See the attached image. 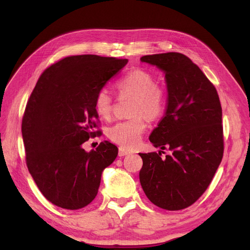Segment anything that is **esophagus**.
I'll list each match as a JSON object with an SVG mask.
<instances>
[{
	"instance_id": "obj_1",
	"label": "esophagus",
	"mask_w": 250,
	"mask_h": 250,
	"mask_svg": "<svg viewBox=\"0 0 250 250\" xmlns=\"http://www.w3.org/2000/svg\"><path fill=\"white\" fill-rule=\"evenodd\" d=\"M130 153H131V151H130V150H127V149L122 148V147H120V148H119V156H120V157L125 156V155H128V154H130Z\"/></svg>"
}]
</instances>
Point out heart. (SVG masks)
I'll return each instance as SVG.
<instances>
[{"label":"heart","instance_id":"b5f03b06","mask_svg":"<svg viewBox=\"0 0 250 250\" xmlns=\"http://www.w3.org/2000/svg\"><path fill=\"white\" fill-rule=\"evenodd\" d=\"M116 87L120 93L134 98L132 116L130 120L119 121L107 130L108 138L118 145L125 148H133L140 143L147 123L144 115L150 119L162 116L166 106V94L156 84L152 74L141 69L127 72L121 77ZM94 106L98 115L108 118L112 109V98L106 89H100L95 96Z\"/></svg>","mask_w":250,"mask_h":250}]
</instances>
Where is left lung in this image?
Returning <instances> with one entry per match:
<instances>
[{"mask_svg": "<svg viewBox=\"0 0 250 250\" xmlns=\"http://www.w3.org/2000/svg\"><path fill=\"white\" fill-rule=\"evenodd\" d=\"M164 72L167 108L149 140L161 150L139 153L141 186L156 207L183 209L206 192L223 156L222 108L215 86L192 60L176 52L145 55ZM165 148L171 151L162 159Z\"/></svg>", "mask_w": 250, "mask_h": 250, "instance_id": "1", "label": "left lung"}]
</instances>
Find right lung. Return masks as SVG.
<instances>
[{
	"label": "right lung",
	"mask_w": 250,
	"mask_h": 250,
	"mask_svg": "<svg viewBox=\"0 0 250 250\" xmlns=\"http://www.w3.org/2000/svg\"><path fill=\"white\" fill-rule=\"evenodd\" d=\"M128 59L98 55L69 56L43 71L29 98L21 122L28 170L42 194L54 206L79 209L98 194L101 175L118 147L94 138L96 94L127 64Z\"/></svg>",
	"instance_id": "add662e5"
}]
</instances>
